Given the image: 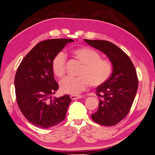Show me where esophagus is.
<instances>
[{
	"mask_svg": "<svg viewBox=\"0 0 155 155\" xmlns=\"http://www.w3.org/2000/svg\"><path fill=\"white\" fill-rule=\"evenodd\" d=\"M71 99L72 100H76V99H80V98H82V95H71L70 96Z\"/></svg>",
	"mask_w": 155,
	"mask_h": 155,
	"instance_id": "obj_1",
	"label": "esophagus"
}]
</instances>
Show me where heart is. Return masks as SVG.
<instances>
[{"instance_id": "b5f03b06", "label": "heart", "mask_w": 155, "mask_h": 155, "mask_svg": "<svg viewBox=\"0 0 155 155\" xmlns=\"http://www.w3.org/2000/svg\"><path fill=\"white\" fill-rule=\"evenodd\" d=\"M73 55L82 64L78 73L79 77H67L60 82L62 93L77 95L87 87L88 84L93 87L103 85L110 78L113 65L110 61L101 58L97 51L91 47H84L73 51ZM53 73L62 78L66 72V55L58 52L51 61Z\"/></svg>"}]
</instances>
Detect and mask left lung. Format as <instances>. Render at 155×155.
<instances>
[{
    "instance_id": "8db88e82",
    "label": "left lung",
    "mask_w": 155,
    "mask_h": 155,
    "mask_svg": "<svg viewBox=\"0 0 155 155\" xmlns=\"http://www.w3.org/2000/svg\"><path fill=\"white\" fill-rule=\"evenodd\" d=\"M84 40L107 55L113 64V73L107 82L96 89L99 107L91 115L100 125L114 126L128 115L138 87L135 68L128 55L113 43L106 40Z\"/></svg>"
}]
</instances>
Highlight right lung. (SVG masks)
Masks as SVG:
<instances>
[{"label": "right lung", "instance_id": "1", "mask_svg": "<svg viewBox=\"0 0 155 155\" xmlns=\"http://www.w3.org/2000/svg\"><path fill=\"white\" fill-rule=\"evenodd\" d=\"M72 39H49L39 42L22 60L15 75L18 106L25 117L42 128L57 125L65 119L71 100L68 95L51 99L59 86L51 61Z\"/></svg>", "mask_w": 155, "mask_h": 155}]
</instances>
